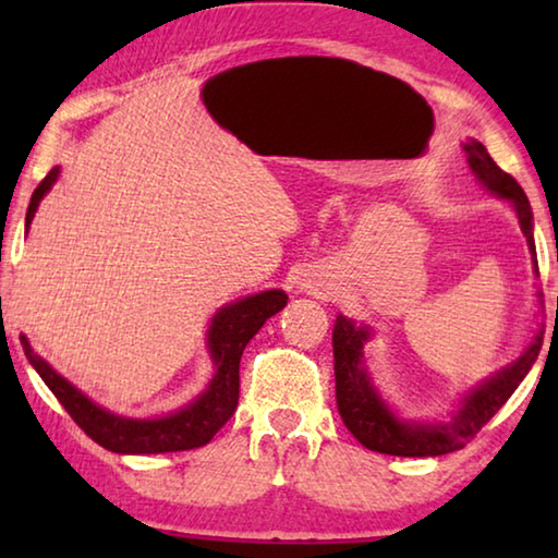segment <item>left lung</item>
Returning a JSON list of instances; mask_svg holds the SVG:
<instances>
[{
  "label": "left lung",
  "instance_id": "left-lung-1",
  "mask_svg": "<svg viewBox=\"0 0 558 558\" xmlns=\"http://www.w3.org/2000/svg\"><path fill=\"white\" fill-rule=\"evenodd\" d=\"M462 149L468 153L470 169L483 182L489 192L502 196L514 206L517 219L522 223L526 235L529 251L536 258L534 233H532V206L524 194V189L517 184L512 174L495 165L483 143L468 140ZM536 263V260H534ZM369 339V329L354 327L347 317H337L332 332L335 349V384H337V411L342 415L349 433L362 442L364 448L384 452V456L401 458H430L446 456V452L465 448V442L477 436L480 428L489 423V418L502 409L509 396L532 369V364L539 356L544 335L539 332L526 352L517 359L512 366H507L493 379L468 393L465 403L450 423H436V426H418V423H403L386 409L379 393L369 381L362 364V349Z\"/></svg>",
  "mask_w": 558,
  "mask_h": 558
}]
</instances>
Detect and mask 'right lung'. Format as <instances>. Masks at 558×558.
Segmentation results:
<instances>
[{
    "instance_id": "add662e5",
    "label": "right lung",
    "mask_w": 558,
    "mask_h": 558,
    "mask_svg": "<svg viewBox=\"0 0 558 558\" xmlns=\"http://www.w3.org/2000/svg\"><path fill=\"white\" fill-rule=\"evenodd\" d=\"M59 177V169H51L41 179V184L34 189L29 209H26V226L32 223L34 211L44 194L49 192L51 184ZM288 305V295L282 290H266L260 295L243 298L241 302L226 305L221 313H216L209 327V349L216 364V374L199 399L192 405L177 411L167 418L157 421H132L120 418L102 411L100 405L88 401L78 389L56 374L39 354H34L29 339H22L24 354L32 366L49 386L51 393L59 399L65 413L78 423V428L86 433L106 450L125 452V456H149V452H177L202 448L209 442L226 421L231 418L235 405H239V364L245 344L251 342L253 335L258 332L268 317L280 313Z\"/></svg>"
}]
</instances>
